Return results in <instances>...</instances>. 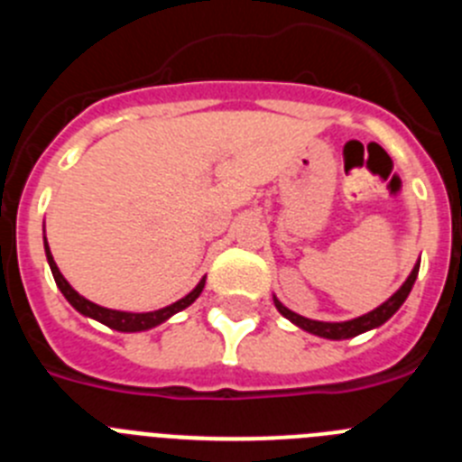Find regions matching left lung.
I'll return each mask as SVG.
<instances>
[{"mask_svg":"<svg viewBox=\"0 0 462 462\" xmlns=\"http://www.w3.org/2000/svg\"><path fill=\"white\" fill-rule=\"evenodd\" d=\"M419 263H421V261H419ZM419 263H416L414 271L410 273V277L405 280V284H402V287H400L398 291H395L393 296L386 300V303H382L379 308H374L373 312L363 314V317H356V319H349V321L305 319V317H300V314H296V312H291L289 308H284V305H282L275 296H273V300H275L277 312H280L282 317H287V319L291 321V324H296L298 328L308 330V333H312V336L326 337V340H346V337H356V336H361V333H365V330L377 328V326H382L383 321H389L391 317L398 312L400 305L405 303L407 296H410V291H411V287H414L416 275H419Z\"/></svg>","mask_w":462,"mask_h":462,"instance_id":"left-lung-1","label":"left lung"}]
</instances>
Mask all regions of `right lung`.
Returning <instances> with one entry per match:
<instances>
[{"instance_id": "1", "label": "right lung", "mask_w": 462, "mask_h": 462, "mask_svg": "<svg viewBox=\"0 0 462 462\" xmlns=\"http://www.w3.org/2000/svg\"><path fill=\"white\" fill-rule=\"evenodd\" d=\"M46 256H48V266H51V271H52V277H55V282H57V287H60V291L64 293V298H67L69 303L79 310L80 314L89 317V319L101 321L104 326H108V328H113V330H120V333H138V330H148V328H154V326H159V324H164V321L171 319L175 312H180V310L189 308L196 298L201 296L203 287H206V277H203V280L199 282V284H196V287L191 289L185 298L175 300L173 305H166V308L154 310V312H120V310L101 308V305L92 303V300H88V298L80 296V293L76 291V289H73L67 280H64L62 273H60V268H57L55 259H52V254H51V247H48V243H46Z\"/></svg>"}]
</instances>
